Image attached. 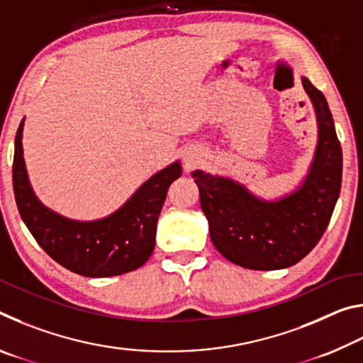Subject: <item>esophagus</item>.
I'll use <instances>...</instances> for the list:
<instances>
[{
    "instance_id": "1",
    "label": "esophagus",
    "mask_w": 363,
    "mask_h": 363,
    "mask_svg": "<svg viewBox=\"0 0 363 363\" xmlns=\"http://www.w3.org/2000/svg\"><path fill=\"white\" fill-rule=\"evenodd\" d=\"M195 163H196V162H195L194 158H187V160H186V169H190V168H192Z\"/></svg>"
}]
</instances>
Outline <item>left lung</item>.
<instances>
[{
    "label": "left lung",
    "mask_w": 363,
    "mask_h": 363,
    "mask_svg": "<svg viewBox=\"0 0 363 363\" xmlns=\"http://www.w3.org/2000/svg\"><path fill=\"white\" fill-rule=\"evenodd\" d=\"M306 93L315 107L318 144L303 186L279 201H262L240 184L194 171L213 245L225 259L253 270L285 269L320 240L341 190L342 150L327 99L309 79Z\"/></svg>",
    "instance_id": "left-lung-1"
}]
</instances>
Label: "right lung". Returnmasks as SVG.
Here are the masks:
<instances>
[{"label": "right lung", "instance_id": "add662e5", "mask_svg": "<svg viewBox=\"0 0 363 363\" xmlns=\"http://www.w3.org/2000/svg\"><path fill=\"white\" fill-rule=\"evenodd\" d=\"M22 128L23 121L16 134L12 186L23 223L40 247L60 266L84 277H113L144 266L155 248L157 220L169 186L182 173L181 164L152 176L112 216L77 223L36 200L22 157Z\"/></svg>", "mask_w": 363, "mask_h": 363}]
</instances>
